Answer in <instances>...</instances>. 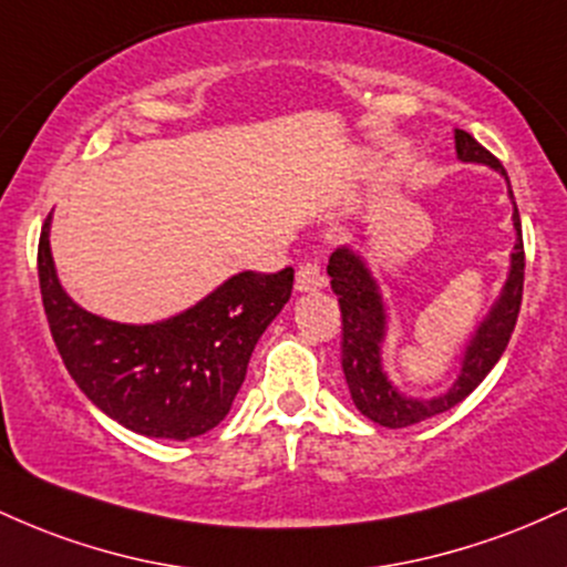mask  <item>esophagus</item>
I'll list each match as a JSON object with an SVG mask.
<instances>
[{
  "mask_svg": "<svg viewBox=\"0 0 567 567\" xmlns=\"http://www.w3.org/2000/svg\"><path fill=\"white\" fill-rule=\"evenodd\" d=\"M320 288H324V277L320 275V266H317V261H306L298 266L296 290L309 292V290H320Z\"/></svg>",
  "mask_w": 567,
  "mask_h": 567,
  "instance_id": "esophagus-1",
  "label": "esophagus"
}]
</instances>
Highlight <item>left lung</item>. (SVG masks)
<instances>
[{"label":"left lung","instance_id":"left-lung-1","mask_svg":"<svg viewBox=\"0 0 567 567\" xmlns=\"http://www.w3.org/2000/svg\"><path fill=\"white\" fill-rule=\"evenodd\" d=\"M455 154L461 162H474V165H487L491 171L504 175L506 192L512 199V226H514V247L509 256V275H506L504 288L493 301L487 315L480 320L474 333L466 341L464 354H461L458 375L447 392L437 396H408L394 386L389 373L383 370V343L389 333V309L379 288V279L373 277L365 258L351 247H338L330 256L328 275L330 288L338 296L343 322L341 341V365L347 375L351 400L357 410L368 415L375 424L389 429H405L421 421L434 419L466 400L474 389L483 383L493 365L504 354L509 343L514 322H517L519 303H523V279H525V250H523V226H519L517 202H514L509 175L504 165L493 157L487 148L480 146L464 130H455Z\"/></svg>","mask_w":567,"mask_h":567}]
</instances>
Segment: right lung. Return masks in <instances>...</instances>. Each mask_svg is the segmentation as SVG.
<instances>
[{
    "instance_id": "obj_1",
    "label": "right lung",
    "mask_w": 567,
    "mask_h": 567,
    "mask_svg": "<svg viewBox=\"0 0 567 567\" xmlns=\"http://www.w3.org/2000/svg\"><path fill=\"white\" fill-rule=\"evenodd\" d=\"M39 237V288L61 360L97 410L143 437L184 442L229 413L258 338L292 292V269L243 271L181 315L148 324L114 322L82 309L63 290Z\"/></svg>"
}]
</instances>
